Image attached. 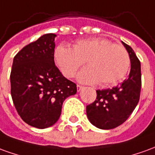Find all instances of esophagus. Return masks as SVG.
Segmentation results:
<instances>
[{
	"label": "esophagus",
	"mask_w": 155,
	"mask_h": 155,
	"mask_svg": "<svg viewBox=\"0 0 155 155\" xmlns=\"http://www.w3.org/2000/svg\"><path fill=\"white\" fill-rule=\"evenodd\" d=\"M83 88V86L82 85H77V91H81V90Z\"/></svg>",
	"instance_id": "34e87169"
}]
</instances>
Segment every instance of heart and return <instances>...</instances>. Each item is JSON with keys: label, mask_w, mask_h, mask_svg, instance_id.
I'll list each match as a JSON object with an SVG mask.
<instances>
[{"label": "heart", "mask_w": 155, "mask_h": 155, "mask_svg": "<svg viewBox=\"0 0 155 155\" xmlns=\"http://www.w3.org/2000/svg\"><path fill=\"white\" fill-rule=\"evenodd\" d=\"M55 62L66 77L74 76L86 61L88 66L81 70L77 80L82 83L109 85L123 79L128 70L130 60L126 49L107 39L80 40L73 49L59 45L54 52Z\"/></svg>", "instance_id": "1"}]
</instances>
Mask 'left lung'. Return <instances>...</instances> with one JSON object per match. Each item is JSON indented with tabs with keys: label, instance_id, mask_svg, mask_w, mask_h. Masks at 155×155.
Returning <instances> with one entry per match:
<instances>
[{
	"label": "left lung",
	"instance_id": "1",
	"mask_svg": "<svg viewBox=\"0 0 155 155\" xmlns=\"http://www.w3.org/2000/svg\"><path fill=\"white\" fill-rule=\"evenodd\" d=\"M129 54L128 77L111 89L96 91V101L86 107L89 121L100 129H112L123 124L137 107L141 91V65L133 48L122 42Z\"/></svg>",
	"mask_w": 155,
	"mask_h": 155
}]
</instances>
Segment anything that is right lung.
Wrapping results in <instances>:
<instances>
[{
  "mask_svg": "<svg viewBox=\"0 0 155 155\" xmlns=\"http://www.w3.org/2000/svg\"><path fill=\"white\" fill-rule=\"evenodd\" d=\"M55 37L44 34L18 52L10 76L18 114L25 123L40 129L57 123L64 101L77 92L76 85L55 65Z\"/></svg>",
  "mask_w": 155,
  "mask_h": 155,
  "instance_id": "right-lung-1",
  "label": "right lung"
}]
</instances>
